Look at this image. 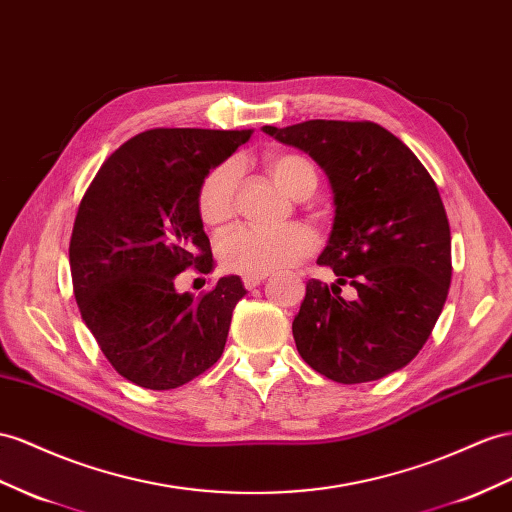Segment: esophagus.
Returning a JSON list of instances; mask_svg holds the SVG:
<instances>
[{"label": "esophagus", "mask_w": 512, "mask_h": 512, "mask_svg": "<svg viewBox=\"0 0 512 512\" xmlns=\"http://www.w3.org/2000/svg\"><path fill=\"white\" fill-rule=\"evenodd\" d=\"M264 281H266V277H244V279H242L246 290H255V287L261 285Z\"/></svg>", "instance_id": "esophagus-1"}]
</instances>
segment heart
Listing matches in <instances>:
<instances>
[{
	"label": "heart",
	"mask_w": 512,
	"mask_h": 512,
	"mask_svg": "<svg viewBox=\"0 0 512 512\" xmlns=\"http://www.w3.org/2000/svg\"><path fill=\"white\" fill-rule=\"evenodd\" d=\"M272 181L294 199H307L318 186V173L309 160L294 153L272 155L266 162ZM235 190H238V168L227 162L209 170L196 192L199 218L209 229L227 225L235 214ZM316 248L313 233L300 225L281 231H259L238 227L222 235L216 255L222 270L242 277H266L270 272L296 266Z\"/></svg>",
	"instance_id": "obj_1"
}]
</instances>
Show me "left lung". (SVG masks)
<instances>
[{
	"mask_svg": "<svg viewBox=\"0 0 512 512\" xmlns=\"http://www.w3.org/2000/svg\"><path fill=\"white\" fill-rule=\"evenodd\" d=\"M274 140L309 153L333 188L335 218L320 266L292 322L300 357L342 385L378 381L413 361L441 316L452 279L445 207L424 164L370 121L266 125ZM358 290L338 296L339 284Z\"/></svg>",
	"mask_w": 512,
	"mask_h": 512,
	"instance_id": "1",
	"label": "left lung"
}]
</instances>
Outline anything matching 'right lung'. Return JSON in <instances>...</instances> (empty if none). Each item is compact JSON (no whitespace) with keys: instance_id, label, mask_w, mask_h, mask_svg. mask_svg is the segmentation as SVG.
<instances>
[{"instance_id":"add662e5","label":"right lung","mask_w":512,"mask_h":512,"mask_svg":"<svg viewBox=\"0 0 512 512\" xmlns=\"http://www.w3.org/2000/svg\"><path fill=\"white\" fill-rule=\"evenodd\" d=\"M251 134L142 131L103 162L77 209L69 244L77 307L112 368L138 387L186 385L225 350L246 294L240 277H222L196 298L179 294L175 277L212 270L196 192Z\"/></svg>"}]
</instances>
